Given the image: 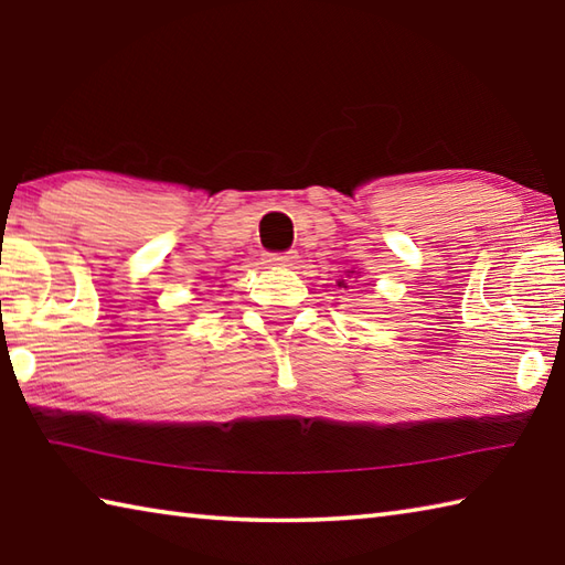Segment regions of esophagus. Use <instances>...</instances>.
<instances>
[{
  "mask_svg": "<svg viewBox=\"0 0 565 565\" xmlns=\"http://www.w3.org/2000/svg\"><path fill=\"white\" fill-rule=\"evenodd\" d=\"M266 262L271 266H294L296 252H281V254H266Z\"/></svg>",
  "mask_w": 565,
  "mask_h": 565,
  "instance_id": "obj_1",
  "label": "esophagus"
}]
</instances>
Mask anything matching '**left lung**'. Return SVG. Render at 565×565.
Segmentation results:
<instances>
[{"label":"left lung","mask_w":565,"mask_h":565,"mask_svg":"<svg viewBox=\"0 0 565 565\" xmlns=\"http://www.w3.org/2000/svg\"><path fill=\"white\" fill-rule=\"evenodd\" d=\"M345 276H355V279H358V276H361V271H345ZM338 286H343V289H348V286H345V279H338Z\"/></svg>","instance_id":"obj_1"}]
</instances>
